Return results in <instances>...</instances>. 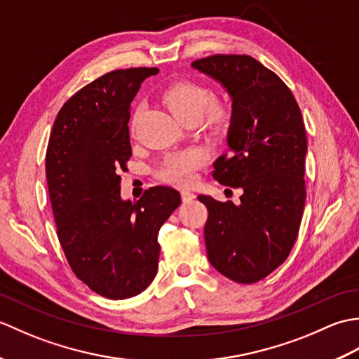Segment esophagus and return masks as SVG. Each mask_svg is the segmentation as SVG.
<instances>
[{
    "mask_svg": "<svg viewBox=\"0 0 359 359\" xmlns=\"http://www.w3.org/2000/svg\"><path fill=\"white\" fill-rule=\"evenodd\" d=\"M180 196H182V201H184L185 203H188V202H191L193 199H194V193H191V191H188V189H182L180 191Z\"/></svg>",
    "mask_w": 359,
    "mask_h": 359,
    "instance_id": "obj_1",
    "label": "esophagus"
}]
</instances>
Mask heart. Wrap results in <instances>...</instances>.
<instances>
[{"label":"heart","instance_id":"obj_1","mask_svg":"<svg viewBox=\"0 0 359 359\" xmlns=\"http://www.w3.org/2000/svg\"><path fill=\"white\" fill-rule=\"evenodd\" d=\"M212 93L196 81H177L168 86L163 93V102L179 120L196 121L202 117L208 129L224 128L231 117L230 104L222 100H212ZM137 111L133 117L135 120ZM203 151L191 148L170 152L160 163L158 179L172 185H189L196 177V171L203 165Z\"/></svg>","mask_w":359,"mask_h":359}]
</instances>
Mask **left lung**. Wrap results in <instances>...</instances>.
<instances>
[{"mask_svg": "<svg viewBox=\"0 0 359 359\" xmlns=\"http://www.w3.org/2000/svg\"><path fill=\"white\" fill-rule=\"evenodd\" d=\"M193 67L233 97L230 151L212 163V177L243 189L239 205L197 197L208 208V259L228 279L253 284L285 261L299 233L307 196L302 114L285 83L253 57L216 53Z\"/></svg>", "mask_w": 359, "mask_h": 359, "instance_id": "8db88e82", "label": "left lung"}]
</instances>
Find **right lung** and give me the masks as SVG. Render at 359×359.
<instances>
[{
	"instance_id": "1",
	"label": "right lung",
	"mask_w": 359,
	"mask_h": 359,
	"mask_svg": "<svg viewBox=\"0 0 359 359\" xmlns=\"http://www.w3.org/2000/svg\"><path fill=\"white\" fill-rule=\"evenodd\" d=\"M157 67L102 75L67 100L46 151L57 236L75 276L108 299L142 293L157 274L160 226L180 205L174 188L152 187L121 201L120 172L131 157V102Z\"/></svg>"
}]
</instances>
